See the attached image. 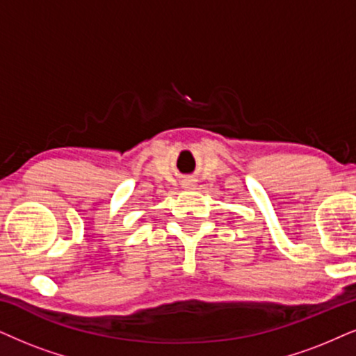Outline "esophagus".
I'll list each match as a JSON object with an SVG mask.
<instances>
[{"label": "esophagus", "instance_id": "obj_1", "mask_svg": "<svg viewBox=\"0 0 356 356\" xmlns=\"http://www.w3.org/2000/svg\"><path fill=\"white\" fill-rule=\"evenodd\" d=\"M193 186H195V184H193V181H186V182L182 184L184 188H192Z\"/></svg>", "mask_w": 356, "mask_h": 356}]
</instances>
